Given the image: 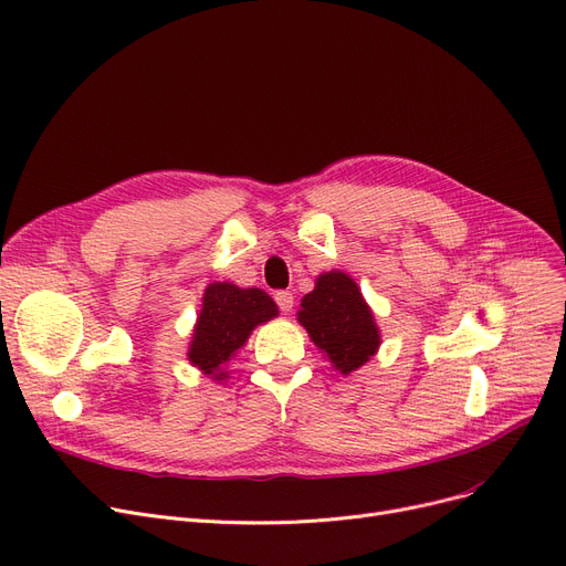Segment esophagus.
<instances>
[{
  "instance_id": "34e87169",
  "label": "esophagus",
  "mask_w": 566,
  "mask_h": 566,
  "mask_svg": "<svg viewBox=\"0 0 566 566\" xmlns=\"http://www.w3.org/2000/svg\"><path fill=\"white\" fill-rule=\"evenodd\" d=\"M275 303L280 305L282 312H291L293 310V293L291 291H277L275 293Z\"/></svg>"
}]
</instances>
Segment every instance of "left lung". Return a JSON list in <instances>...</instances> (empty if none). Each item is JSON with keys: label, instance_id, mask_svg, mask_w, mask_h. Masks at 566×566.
I'll use <instances>...</instances> for the list:
<instances>
[{"label": "left lung", "instance_id": "obj_1", "mask_svg": "<svg viewBox=\"0 0 566 566\" xmlns=\"http://www.w3.org/2000/svg\"><path fill=\"white\" fill-rule=\"evenodd\" d=\"M298 324L344 377L379 352L381 333L375 312L354 277L342 270L316 277L314 289L301 301Z\"/></svg>", "mask_w": 566, "mask_h": 566}]
</instances>
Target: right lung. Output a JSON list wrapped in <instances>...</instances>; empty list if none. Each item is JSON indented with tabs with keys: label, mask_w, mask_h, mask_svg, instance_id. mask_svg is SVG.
<instances>
[{
	"label": "right lung",
	"mask_w": 566,
	"mask_h": 566,
	"mask_svg": "<svg viewBox=\"0 0 566 566\" xmlns=\"http://www.w3.org/2000/svg\"><path fill=\"white\" fill-rule=\"evenodd\" d=\"M277 314L275 301L263 289H240L231 282L208 284L191 331L187 360L212 381H227V363L244 347L256 326Z\"/></svg>",
	"instance_id": "obj_1"
}]
</instances>
